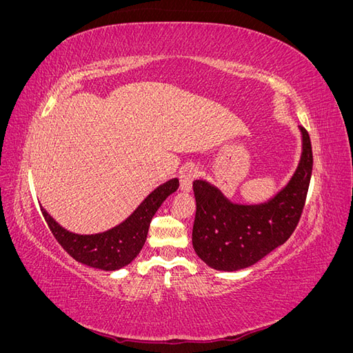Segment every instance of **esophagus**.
Here are the masks:
<instances>
[{"instance_id": "obj_1", "label": "esophagus", "mask_w": 353, "mask_h": 353, "mask_svg": "<svg viewBox=\"0 0 353 353\" xmlns=\"http://www.w3.org/2000/svg\"><path fill=\"white\" fill-rule=\"evenodd\" d=\"M199 169L194 165H185L179 170V188L183 191H190L193 187V181L197 178Z\"/></svg>"}]
</instances>
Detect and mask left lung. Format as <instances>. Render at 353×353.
<instances>
[{"mask_svg": "<svg viewBox=\"0 0 353 353\" xmlns=\"http://www.w3.org/2000/svg\"><path fill=\"white\" fill-rule=\"evenodd\" d=\"M302 134V154L293 176L272 199L259 205L232 203L208 181L193 183L196 216L193 248L218 271H239L259 262L292 236L301 219L312 174V147Z\"/></svg>", "mask_w": 353, "mask_h": 353, "instance_id": "obj_1", "label": "left lung"}]
</instances>
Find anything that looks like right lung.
<instances>
[{
    "instance_id": "add662e5",
    "label": "right lung",
    "mask_w": 353,
    "mask_h": 353,
    "mask_svg": "<svg viewBox=\"0 0 353 353\" xmlns=\"http://www.w3.org/2000/svg\"><path fill=\"white\" fill-rule=\"evenodd\" d=\"M178 187V178L166 181L153 190L119 225L97 234H74L63 228L42 206L41 212L52 236L74 261L91 268L116 271L131 263L141 252L152 218L160 205L168 196L175 193Z\"/></svg>"
}]
</instances>
